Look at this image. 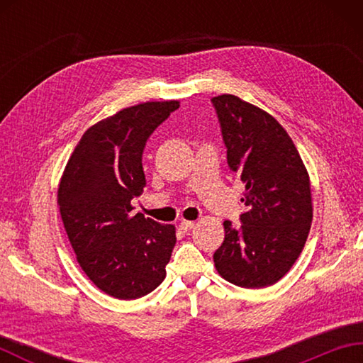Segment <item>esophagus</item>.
I'll list each match as a JSON object with an SVG mask.
<instances>
[{
    "instance_id": "esophagus-1",
    "label": "esophagus",
    "mask_w": 363,
    "mask_h": 363,
    "mask_svg": "<svg viewBox=\"0 0 363 363\" xmlns=\"http://www.w3.org/2000/svg\"><path fill=\"white\" fill-rule=\"evenodd\" d=\"M194 228H195V221H187V220H184V221H181V223H179V229H181V230H184V233H187V230L194 229Z\"/></svg>"
}]
</instances>
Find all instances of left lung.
Instances as JSON below:
<instances>
[{"label": "left lung", "instance_id": "1", "mask_svg": "<svg viewBox=\"0 0 363 363\" xmlns=\"http://www.w3.org/2000/svg\"><path fill=\"white\" fill-rule=\"evenodd\" d=\"M228 148V165L245 184L242 226L225 221L213 254L228 282L264 289L290 272L309 235L313 206L307 168L279 121L230 94L212 98Z\"/></svg>", "mask_w": 363, "mask_h": 363}]
</instances>
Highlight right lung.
Instances as JSON below:
<instances>
[{"label":"right lung","instance_id":"1","mask_svg":"<svg viewBox=\"0 0 363 363\" xmlns=\"http://www.w3.org/2000/svg\"><path fill=\"white\" fill-rule=\"evenodd\" d=\"M179 101H146L90 126L68 159L57 207L82 272L106 295L137 299L157 289L176 228L134 213L146 186L145 143Z\"/></svg>","mask_w":363,"mask_h":363}]
</instances>
